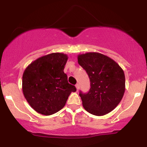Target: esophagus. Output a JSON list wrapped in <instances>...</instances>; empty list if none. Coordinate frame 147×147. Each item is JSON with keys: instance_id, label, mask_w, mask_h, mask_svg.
<instances>
[{"instance_id": "obj_1", "label": "esophagus", "mask_w": 147, "mask_h": 147, "mask_svg": "<svg viewBox=\"0 0 147 147\" xmlns=\"http://www.w3.org/2000/svg\"><path fill=\"white\" fill-rule=\"evenodd\" d=\"M75 86H76V88H77V90L78 91L79 90V88H80V86H79V84H76Z\"/></svg>"}]
</instances>
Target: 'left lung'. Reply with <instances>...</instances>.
Masks as SVG:
<instances>
[{
	"mask_svg": "<svg viewBox=\"0 0 147 147\" xmlns=\"http://www.w3.org/2000/svg\"><path fill=\"white\" fill-rule=\"evenodd\" d=\"M78 63L88 75L90 88L79 92L84 108L90 114L102 116L115 109L125 91V75L118 64L98 52L79 55Z\"/></svg>",
	"mask_w": 147,
	"mask_h": 147,
	"instance_id": "obj_1",
	"label": "left lung"
}]
</instances>
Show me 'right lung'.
<instances>
[{
  "instance_id": "obj_1",
  "label": "right lung",
  "mask_w": 147,
  "mask_h": 147,
  "mask_svg": "<svg viewBox=\"0 0 147 147\" xmlns=\"http://www.w3.org/2000/svg\"><path fill=\"white\" fill-rule=\"evenodd\" d=\"M68 55L51 53L39 57L25 68L22 89L30 106L38 113L50 115L65 105L69 95L77 90L64 73Z\"/></svg>"
}]
</instances>
